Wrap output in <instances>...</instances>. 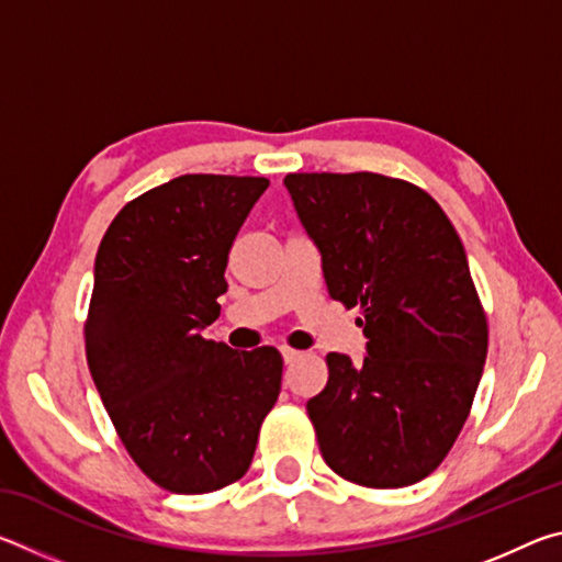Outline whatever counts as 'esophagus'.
Here are the masks:
<instances>
[{
  "mask_svg": "<svg viewBox=\"0 0 562 562\" xmlns=\"http://www.w3.org/2000/svg\"><path fill=\"white\" fill-rule=\"evenodd\" d=\"M302 357V351H297V349H290V347H284L282 349V359H284V364H294V361H297Z\"/></svg>",
  "mask_w": 562,
  "mask_h": 562,
  "instance_id": "1",
  "label": "esophagus"
}]
</instances>
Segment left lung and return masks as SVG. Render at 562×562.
Listing matches in <instances>:
<instances>
[{"instance_id": "obj_1", "label": "left lung", "mask_w": 562, "mask_h": 562, "mask_svg": "<svg viewBox=\"0 0 562 562\" xmlns=\"http://www.w3.org/2000/svg\"><path fill=\"white\" fill-rule=\"evenodd\" d=\"M331 300L359 307L367 357L327 355L307 402L322 459L364 488L422 481L459 439L488 351L461 237L434 198L382 173L284 176Z\"/></svg>"}]
</instances>
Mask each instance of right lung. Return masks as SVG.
<instances>
[{
    "label": "right lung",
    "instance_id": "obj_1",
    "mask_svg": "<svg viewBox=\"0 0 562 562\" xmlns=\"http://www.w3.org/2000/svg\"><path fill=\"white\" fill-rule=\"evenodd\" d=\"M268 178L188 173L133 198L99 245L83 322L89 372L121 443L160 488L213 493L250 469L282 355L231 349L221 315L235 235Z\"/></svg>",
    "mask_w": 562,
    "mask_h": 562
}]
</instances>
